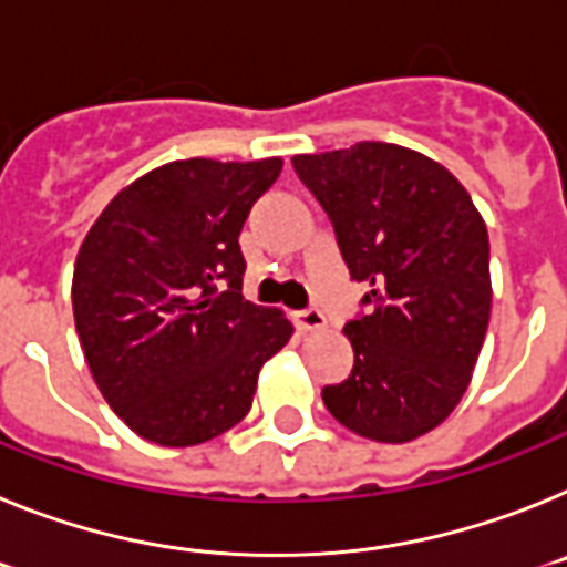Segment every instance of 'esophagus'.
Returning <instances> with one entry per match:
<instances>
[{"mask_svg": "<svg viewBox=\"0 0 567 567\" xmlns=\"http://www.w3.org/2000/svg\"><path fill=\"white\" fill-rule=\"evenodd\" d=\"M293 319H297L302 331H319V328H324V313L319 308H302V311L293 313Z\"/></svg>", "mask_w": 567, "mask_h": 567, "instance_id": "1", "label": "esophagus"}]
</instances>
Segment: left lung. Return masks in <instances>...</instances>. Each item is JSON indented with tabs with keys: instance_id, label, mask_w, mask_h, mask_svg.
<instances>
[{
	"instance_id": "left-lung-1",
	"label": "left lung",
	"mask_w": 567,
	"mask_h": 567,
	"mask_svg": "<svg viewBox=\"0 0 567 567\" xmlns=\"http://www.w3.org/2000/svg\"><path fill=\"white\" fill-rule=\"evenodd\" d=\"M337 234L365 311L344 324L353 368L322 388L337 422L411 442L462 400L491 317V245L454 174L388 142L293 156Z\"/></svg>"
}]
</instances>
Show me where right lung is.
Listing matches in <instances>:
<instances>
[{"instance_id": "add662e5", "label": "right lung", "mask_w": 567, "mask_h": 567, "mask_svg": "<svg viewBox=\"0 0 567 567\" xmlns=\"http://www.w3.org/2000/svg\"><path fill=\"white\" fill-rule=\"evenodd\" d=\"M282 159H179L102 210L73 268V319L96 385L142 440L208 442L250 411L256 377L290 339L243 297L239 234Z\"/></svg>"}]
</instances>
